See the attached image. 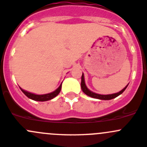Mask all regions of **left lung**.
I'll use <instances>...</instances> for the list:
<instances>
[{
    "label": "left lung",
    "instance_id": "8db88e82",
    "mask_svg": "<svg viewBox=\"0 0 147 147\" xmlns=\"http://www.w3.org/2000/svg\"><path fill=\"white\" fill-rule=\"evenodd\" d=\"M127 86H125L123 89H122L120 92H117V93H114V94H97L94 93V92H92V91L89 90V89L86 86V84H85V81H84V74H82V82H81V87H82V91L84 94H86V95H88L89 97H92V98H95V99H99V100H112V99H114L115 97H117L118 96H119L120 94L123 93L124 91L125 90V89L127 88Z\"/></svg>",
    "mask_w": 147,
    "mask_h": 147
}]
</instances>
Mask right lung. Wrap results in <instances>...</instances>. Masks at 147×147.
Wrapping results in <instances>:
<instances>
[{"label":"right lung","mask_w":147,"mask_h":147,"mask_svg":"<svg viewBox=\"0 0 147 147\" xmlns=\"http://www.w3.org/2000/svg\"><path fill=\"white\" fill-rule=\"evenodd\" d=\"M61 86H62V83L61 84V85L59 86V87L57 89H55V91H53V92H50L48 94H36L34 93H31V92H27V91L24 90L23 89L20 87L21 90L22 91L25 95L28 97V98L31 99V100H33L34 101H40V102H45L47 101V100H50L52 99H53L54 97H56L58 94L60 93L61 90Z\"/></svg>","instance_id":"obj_1"}]
</instances>
